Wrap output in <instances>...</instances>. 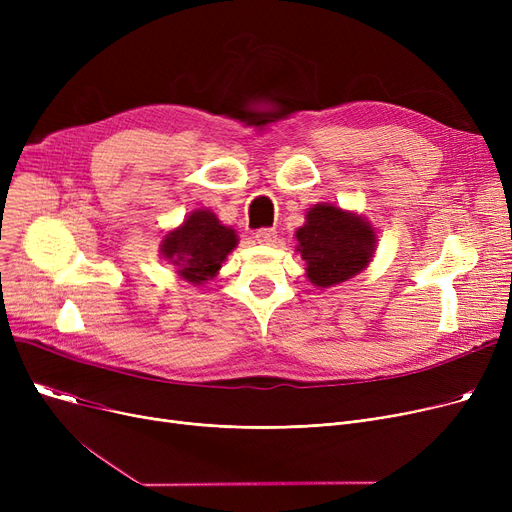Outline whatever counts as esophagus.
<instances>
[{
  "label": "esophagus",
  "mask_w": 512,
  "mask_h": 512,
  "mask_svg": "<svg viewBox=\"0 0 512 512\" xmlns=\"http://www.w3.org/2000/svg\"><path fill=\"white\" fill-rule=\"evenodd\" d=\"M276 238H278V232L274 228H261L255 232V240L259 245H274Z\"/></svg>",
  "instance_id": "esophagus-1"
}]
</instances>
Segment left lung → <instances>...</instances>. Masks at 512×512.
Returning <instances> with one entry per match:
<instances>
[{
    "instance_id": "8db88e82",
    "label": "left lung",
    "mask_w": 512,
    "mask_h": 512,
    "mask_svg": "<svg viewBox=\"0 0 512 512\" xmlns=\"http://www.w3.org/2000/svg\"><path fill=\"white\" fill-rule=\"evenodd\" d=\"M297 240L309 280L328 288L353 278L369 263L375 232L359 215L321 203L309 209L307 224L297 230Z\"/></svg>"
}]
</instances>
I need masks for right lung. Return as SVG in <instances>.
Listing matches in <instances>:
<instances>
[{
    "instance_id": "right-lung-1",
    "label": "right lung",
    "mask_w": 512,
    "mask_h": 512,
    "mask_svg": "<svg viewBox=\"0 0 512 512\" xmlns=\"http://www.w3.org/2000/svg\"><path fill=\"white\" fill-rule=\"evenodd\" d=\"M236 245L238 238L232 228L222 226L211 211L197 209L164 238L161 253L178 267L184 280L203 284L218 274L222 261Z\"/></svg>"
}]
</instances>
